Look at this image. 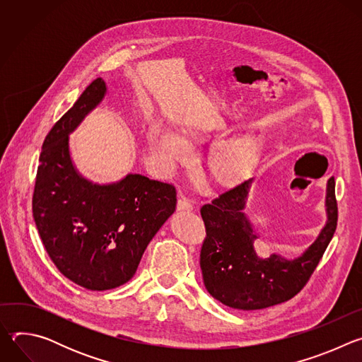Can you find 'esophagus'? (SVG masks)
<instances>
[{"label":"esophagus","mask_w":362,"mask_h":362,"mask_svg":"<svg viewBox=\"0 0 362 362\" xmlns=\"http://www.w3.org/2000/svg\"><path fill=\"white\" fill-rule=\"evenodd\" d=\"M193 209V204L187 200V199H185V197H179V200H177V211L180 212V211H185V212H190Z\"/></svg>","instance_id":"esophagus-1"}]
</instances>
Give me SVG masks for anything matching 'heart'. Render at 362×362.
<instances>
[{
    "instance_id": "heart-1",
    "label": "heart",
    "mask_w": 362,
    "mask_h": 362,
    "mask_svg": "<svg viewBox=\"0 0 362 362\" xmlns=\"http://www.w3.org/2000/svg\"><path fill=\"white\" fill-rule=\"evenodd\" d=\"M204 129L196 123L183 126V136L172 127H158L151 132L150 146L154 159L165 172L175 169L176 163L185 162L190 154L187 140L200 137ZM257 151V139L243 134L218 143L208 158V173L219 185H232L240 180L250 169Z\"/></svg>"
}]
</instances>
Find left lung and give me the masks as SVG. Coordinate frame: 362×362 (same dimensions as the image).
I'll return each mask as SVG.
<instances>
[{"instance_id":"left-lung-1","label":"left lung","mask_w":362,"mask_h":362,"mask_svg":"<svg viewBox=\"0 0 362 362\" xmlns=\"http://www.w3.org/2000/svg\"><path fill=\"white\" fill-rule=\"evenodd\" d=\"M253 179L226 190L200 209L206 239L200 250V269L208 292L226 306L253 311L282 303L295 296L320 264L337 229L335 180L327 182V222L317 239L299 256L279 253L268 257L255 250L259 238L245 214Z\"/></svg>"}]
</instances>
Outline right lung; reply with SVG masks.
Masks as SVG:
<instances>
[{
	"instance_id": "1",
	"label": "right lung",
	"mask_w": 362,
	"mask_h": 362,
	"mask_svg": "<svg viewBox=\"0 0 362 362\" xmlns=\"http://www.w3.org/2000/svg\"><path fill=\"white\" fill-rule=\"evenodd\" d=\"M106 94L105 80L95 78L49 130L33 196V216L51 261L90 291L130 281L147 245L176 209L172 185L139 173L95 183L77 170L70 134Z\"/></svg>"
}]
</instances>
